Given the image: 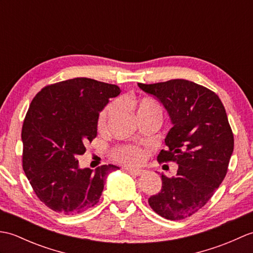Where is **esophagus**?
<instances>
[{
  "label": "esophagus",
  "mask_w": 253,
  "mask_h": 253,
  "mask_svg": "<svg viewBox=\"0 0 253 253\" xmlns=\"http://www.w3.org/2000/svg\"><path fill=\"white\" fill-rule=\"evenodd\" d=\"M127 170L129 171L130 174H133V175H137V176H139V175H141L142 173H143V170L142 169H127Z\"/></svg>",
  "instance_id": "1"
}]
</instances>
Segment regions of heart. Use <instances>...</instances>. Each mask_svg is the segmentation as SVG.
Segmentation results:
<instances>
[{
  "mask_svg": "<svg viewBox=\"0 0 253 253\" xmlns=\"http://www.w3.org/2000/svg\"><path fill=\"white\" fill-rule=\"evenodd\" d=\"M121 103L135 112L137 118L151 115L162 118V107L157 101L151 98H123ZM118 107L120 106L117 102L113 101L101 110L98 116V127L100 129L105 128L109 122L117 114ZM115 159L126 165L136 166L143 162L146 159V152L136 147H126L116 151Z\"/></svg>",
  "mask_w": 253,
  "mask_h": 253,
  "instance_id": "obj_1",
  "label": "heart"
}]
</instances>
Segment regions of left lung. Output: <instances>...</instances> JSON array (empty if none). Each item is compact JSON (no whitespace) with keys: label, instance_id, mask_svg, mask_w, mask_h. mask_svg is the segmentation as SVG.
Returning <instances> with one entry per match:
<instances>
[{"label":"left lung","instance_id":"left-lung-1","mask_svg":"<svg viewBox=\"0 0 253 253\" xmlns=\"http://www.w3.org/2000/svg\"><path fill=\"white\" fill-rule=\"evenodd\" d=\"M168 111L173 127L165 138L168 151L159 162L178 164L175 177H162V189L149 198L155 213L166 219L191 216L206 206L227 173L234 135L217 94L185 79L138 84Z\"/></svg>","mask_w":253,"mask_h":253}]
</instances>
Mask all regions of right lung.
<instances>
[{"label":"right lung","mask_w":253,"mask_h":253,"mask_svg":"<svg viewBox=\"0 0 253 253\" xmlns=\"http://www.w3.org/2000/svg\"><path fill=\"white\" fill-rule=\"evenodd\" d=\"M120 87L90 78L47 85L31 101L23 129V169L37 197L65 215L99 202L107 175L120 168L80 169L78 155L98 133V116Z\"/></svg>","instance_id":"1"}]
</instances>
